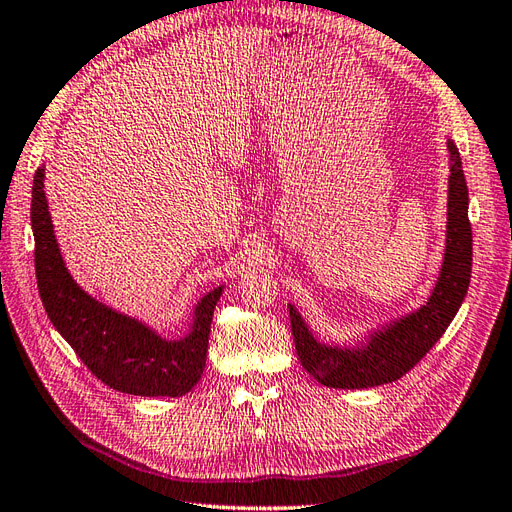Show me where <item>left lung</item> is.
<instances>
[{"label": "left lung", "mask_w": 512, "mask_h": 512, "mask_svg": "<svg viewBox=\"0 0 512 512\" xmlns=\"http://www.w3.org/2000/svg\"><path fill=\"white\" fill-rule=\"evenodd\" d=\"M448 218L446 248L437 283L427 304L371 332L356 347L319 343L302 315L289 304L291 332L302 367L328 388H373L397 382L440 341L470 287L472 225L467 218V184L455 141L448 139Z\"/></svg>", "instance_id": "1"}]
</instances>
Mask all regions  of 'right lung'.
Segmentation results:
<instances>
[{"mask_svg": "<svg viewBox=\"0 0 512 512\" xmlns=\"http://www.w3.org/2000/svg\"><path fill=\"white\" fill-rule=\"evenodd\" d=\"M32 231L36 281L45 311L102 384L137 397H182L197 386L206 369L210 324L223 285L197 302L186 337L167 341L139 319L85 294L72 279L53 233L45 167L34 173Z\"/></svg>", "mask_w": 512, "mask_h": 512, "instance_id": "1", "label": "right lung"}]
</instances>
